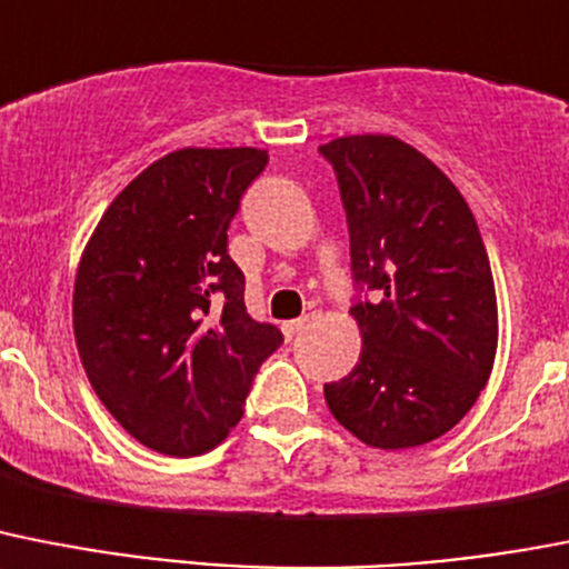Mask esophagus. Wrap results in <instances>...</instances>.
<instances>
[{
    "instance_id": "1",
    "label": "esophagus",
    "mask_w": 569,
    "mask_h": 569,
    "mask_svg": "<svg viewBox=\"0 0 569 569\" xmlns=\"http://www.w3.org/2000/svg\"><path fill=\"white\" fill-rule=\"evenodd\" d=\"M305 325H308V317H302V319H290V322L281 325V331H284V337H288V339H293L296 333L302 331Z\"/></svg>"
}]
</instances>
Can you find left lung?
<instances>
[{
    "label": "left lung",
    "mask_w": 569,
    "mask_h": 569,
    "mask_svg": "<svg viewBox=\"0 0 569 569\" xmlns=\"http://www.w3.org/2000/svg\"><path fill=\"white\" fill-rule=\"evenodd\" d=\"M337 172L362 353L328 409L377 449L446 435L483 391L498 348L487 247L458 187L415 146L353 134L319 146Z\"/></svg>",
    "instance_id": "1"
}]
</instances>
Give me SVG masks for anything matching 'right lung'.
I'll return each mask as SVG.
<instances>
[{"label": "right lung", "instance_id": "right-lung-1", "mask_svg": "<svg viewBox=\"0 0 569 569\" xmlns=\"http://www.w3.org/2000/svg\"><path fill=\"white\" fill-rule=\"evenodd\" d=\"M261 149H181L120 192L82 252L74 337L82 368L134 440L172 458L216 449L284 342L244 305L227 252Z\"/></svg>", "mask_w": 569, "mask_h": 569}]
</instances>
